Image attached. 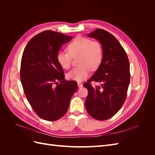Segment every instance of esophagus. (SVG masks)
<instances>
[{"mask_svg": "<svg viewBox=\"0 0 155 155\" xmlns=\"http://www.w3.org/2000/svg\"><path fill=\"white\" fill-rule=\"evenodd\" d=\"M78 87H79V88H81V87H83V84L81 83L78 82Z\"/></svg>", "mask_w": 155, "mask_h": 155, "instance_id": "obj_1", "label": "esophagus"}]
</instances>
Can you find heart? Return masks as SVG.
I'll return each mask as SVG.
<instances>
[{
	"label": "heart",
	"instance_id": "heart-1",
	"mask_svg": "<svg viewBox=\"0 0 155 155\" xmlns=\"http://www.w3.org/2000/svg\"><path fill=\"white\" fill-rule=\"evenodd\" d=\"M68 52L60 51L57 54V61L63 68L68 70L71 67L72 57L79 55V65L70 71L67 77L68 79L82 81L90 73L91 69L95 70L100 66L104 54L101 46L96 42L81 36H78L68 46Z\"/></svg>",
	"mask_w": 155,
	"mask_h": 155
}]
</instances>
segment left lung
Masks as SVG:
<instances>
[{
	"label": "left lung",
	"instance_id": "1",
	"mask_svg": "<svg viewBox=\"0 0 155 155\" xmlns=\"http://www.w3.org/2000/svg\"><path fill=\"white\" fill-rule=\"evenodd\" d=\"M88 37L100 42L104 57L95 73L83 84L88 92L85 105L92 118L105 120L114 116L125 102L130 82L129 61L120 42L109 32L96 29ZM92 81L101 85L93 87Z\"/></svg>",
	"mask_w": 155,
	"mask_h": 155
}]
</instances>
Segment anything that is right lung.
Listing matches in <instances>:
<instances>
[{"label": "right lung", "instance_id": "add662e5", "mask_svg": "<svg viewBox=\"0 0 155 155\" xmlns=\"http://www.w3.org/2000/svg\"><path fill=\"white\" fill-rule=\"evenodd\" d=\"M72 36L46 30L27 44L21 63V81L28 101L41 118L56 121L68 110L78 83L64 79L57 61L61 46Z\"/></svg>", "mask_w": 155, "mask_h": 155}]
</instances>
